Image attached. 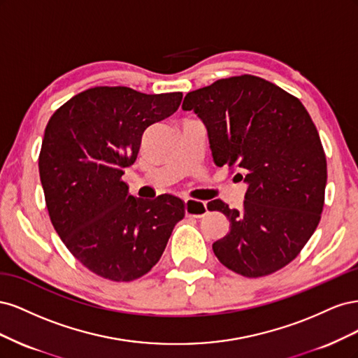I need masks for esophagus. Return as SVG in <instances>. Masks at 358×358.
I'll list each match as a JSON object with an SVG mask.
<instances>
[{
	"label": "esophagus",
	"mask_w": 358,
	"mask_h": 358,
	"mask_svg": "<svg viewBox=\"0 0 358 358\" xmlns=\"http://www.w3.org/2000/svg\"><path fill=\"white\" fill-rule=\"evenodd\" d=\"M208 212V204L200 200L187 199L185 200V215L194 216V218H201Z\"/></svg>",
	"instance_id": "obj_1"
}]
</instances>
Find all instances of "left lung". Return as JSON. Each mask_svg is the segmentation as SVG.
Masks as SVG:
<instances>
[{"label":"left lung","mask_w":358,"mask_h":358,"mask_svg":"<svg viewBox=\"0 0 358 358\" xmlns=\"http://www.w3.org/2000/svg\"><path fill=\"white\" fill-rule=\"evenodd\" d=\"M182 109L208 128L215 164L239 170L248 183L239 210L208 203L230 221L212 245L215 255L246 278L285 267L317 230L327 183L326 154L305 106L275 83L242 74L188 92Z\"/></svg>","instance_id":"8db88e82"}]
</instances>
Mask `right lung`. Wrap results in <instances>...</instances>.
Segmentation results:
<instances>
[{
    "label": "right lung",
    "mask_w": 358,
    "mask_h": 358,
    "mask_svg": "<svg viewBox=\"0 0 358 358\" xmlns=\"http://www.w3.org/2000/svg\"><path fill=\"white\" fill-rule=\"evenodd\" d=\"M180 101L182 92L95 86L64 103L46 125L38 171L52 225L74 258L104 279L146 275L185 216L180 199H137L122 180L146 128Z\"/></svg>",
    "instance_id": "right-lung-1"
}]
</instances>
